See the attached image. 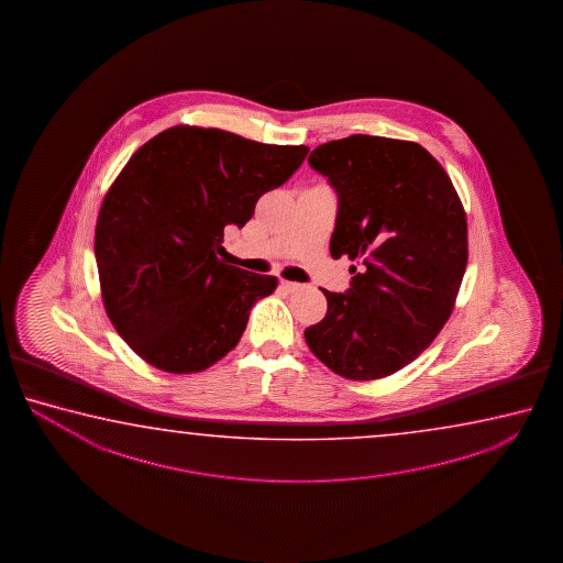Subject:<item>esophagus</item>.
Returning a JSON list of instances; mask_svg holds the SVG:
<instances>
[{
	"label": "esophagus",
	"instance_id": "esophagus-1",
	"mask_svg": "<svg viewBox=\"0 0 563 563\" xmlns=\"http://www.w3.org/2000/svg\"><path fill=\"white\" fill-rule=\"evenodd\" d=\"M282 287L286 289L287 294H294V291H299V289H303L301 284H297V282H287V279H282Z\"/></svg>",
	"mask_w": 563,
	"mask_h": 563
}]
</instances>
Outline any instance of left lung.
<instances>
[{
	"label": "left lung",
	"mask_w": 563,
	"mask_h": 563,
	"mask_svg": "<svg viewBox=\"0 0 563 563\" xmlns=\"http://www.w3.org/2000/svg\"><path fill=\"white\" fill-rule=\"evenodd\" d=\"M339 195L331 256H349L346 294L306 329L311 353L349 380L416 361L448 323L467 267V214L448 172L420 143L349 135L309 155Z\"/></svg>",
	"instance_id": "left-lung-1"
}]
</instances>
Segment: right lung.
Listing matches in <instances>:
<instances>
[{"instance_id": "obj_1", "label": "right lung", "mask_w": 563, "mask_h": 563, "mask_svg": "<svg viewBox=\"0 0 563 563\" xmlns=\"http://www.w3.org/2000/svg\"><path fill=\"white\" fill-rule=\"evenodd\" d=\"M307 153L181 124L125 163L98 212L96 266L106 313L145 363L192 374L239 344L250 309L274 294L277 277L222 262L224 229L244 227Z\"/></svg>"}]
</instances>
